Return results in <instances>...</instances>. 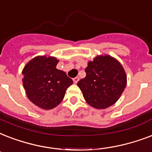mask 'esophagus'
<instances>
[{"instance_id": "obj_1", "label": "esophagus", "mask_w": 152, "mask_h": 152, "mask_svg": "<svg viewBox=\"0 0 152 152\" xmlns=\"http://www.w3.org/2000/svg\"><path fill=\"white\" fill-rule=\"evenodd\" d=\"M73 81H74V83H75V84H77V82L79 81V77H75V78H73Z\"/></svg>"}]
</instances>
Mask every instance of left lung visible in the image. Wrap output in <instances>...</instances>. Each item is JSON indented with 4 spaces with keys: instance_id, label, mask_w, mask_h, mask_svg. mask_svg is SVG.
Here are the masks:
<instances>
[{
    "instance_id": "obj_1",
    "label": "left lung",
    "mask_w": 152,
    "mask_h": 152,
    "mask_svg": "<svg viewBox=\"0 0 152 152\" xmlns=\"http://www.w3.org/2000/svg\"><path fill=\"white\" fill-rule=\"evenodd\" d=\"M86 76L77 82L86 102L97 109L115 104L127 84L126 73L110 55H98L88 63Z\"/></svg>"
}]
</instances>
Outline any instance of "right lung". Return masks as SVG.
Segmentation results:
<instances>
[{"mask_svg":"<svg viewBox=\"0 0 152 152\" xmlns=\"http://www.w3.org/2000/svg\"><path fill=\"white\" fill-rule=\"evenodd\" d=\"M55 57L37 56L23 67V85L28 99L43 109H51L61 103L71 78L56 68Z\"/></svg>","mask_w":152,"mask_h":152,"instance_id":"obj_1","label":"right lung"}]
</instances>
